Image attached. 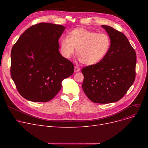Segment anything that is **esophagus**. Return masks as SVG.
<instances>
[{
	"label": "esophagus",
	"instance_id": "1",
	"mask_svg": "<svg viewBox=\"0 0 148 148\" xmlns=\"http://www.w3.org/2000/svg\"><path fill=\"white\" fill-rule=\"evenodd\" d=\"M80 70V68L78 66H75L74 67V72L75 73H77V72H79Z\"/></svg>",
	"mask_w": 148,
	"mask_h": 148
}]
</instances>
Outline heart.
<instances>
[{"label": "heart", "mask_w": 148, "mask_h": 148, "mask_svg": "<svg viewBox=\"0 0 148 148\" xmlns=\"http://www.w3.org/2000/svg\"><path fill=\"white\" fill-rule=\"evenodd\" d=\"M111 40L106 33H97L83 27L70 31L68 37L60 41L62 55L69 59L77 49V54L82 64L94 65L101 61L109 51Z\"/></svg>", "instance_id": "heart-1"}]
</instances>
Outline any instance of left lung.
Listing matches in <instances>:
<instances>
[{
  "mask_svg": "<svg viewBox=\"0 0 148 148\" xmlns=\"http://www.w3.org/2000/svg\"><path fill=\"white\" fill-rule=\"evenodd\" d=\"M102 27L110 38V48L98 64L82 69V88L92 102L108 104L122 98L133 84L136 53L123 33L110 26Z\"/></svg>",
  "mask_w": 148,
  "mask_h": 148,
  "instance_id": "left-lung-1",
  "label": "left lung"
}]
</instances>
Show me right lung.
Masks as SVG:
<instances>
[{"instance_id":"obj_1","label":"right lung","mask_w":148,"mask_h":148,"mask_svg":"<svg viewBox=\"0 0 148 148\" xmlns=\"http://www.w3.org/2000/svg\"><path fill=\"white\" fill-rule=\"evenodd\" d=\"M65 27L40 23L23 32L13 45L11 76L19 94L32 102H47L74 73L72 62L62 56L58 40Z\"/></svg>"}]
</instances>
